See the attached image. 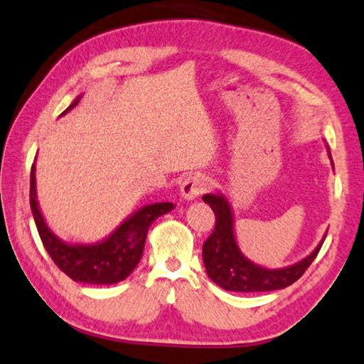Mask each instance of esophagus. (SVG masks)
Masks as SVG:
<instances>
[{
	"label": "esophagus",
	"instance_id": "1",
	"mask_svg": "<svg viewBox=\"0 0 364 364\" xmlns=\"http://www.w3.org/2000/svg\"><path fill=\"white\" fill-rule=\"evenodd\" d=\"M207 184H209V180H207L203 173L189 175L181 184V196L186 200H194L205 191Z\"/></svg>",
	"mask_w": 364,
	"mask_h": 364
}]
</instances>
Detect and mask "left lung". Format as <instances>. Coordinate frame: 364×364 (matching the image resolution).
<instances>
[{"mask_svg": "<svg viewBox=\"0 0 364 364\" xmlns=\"http://www.w3.org/2000/svg\"><path fill=\"white\" fill-rule=\"evenodd\" d=\"M326 147L328 159H331L328 146ZM203 200L209 204L215 213V228L203 246L205 272L213 284L227 291H274L295 284L299 277L306 272L326 240L327 232L322 236L319 245L314 247V251L309 252L301 261L282 269H267L264 265L252 262L241 252L238 243H236L233 209L227 196L215 191L203 196Z\"/></svg>", "mask_w": 364, "mask_h": 364, "instance_id": "left-lung-1", "label": "left lung"}]
</instances>
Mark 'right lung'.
I'll use <instances>...</instances> for the list:
<instances>
[{"label": "right lung", "mask_w": 364, "mask_h": 364, "mask_svg": "<svg viewBox=\"0 0 364 364\" xmlns=\"http://www.w3.org/2000/svg\"><path fill=\"white\" fill-rule=\"evenodd\" d=\"M79 100L80 95L61 113V117L76 107ZM36 184V161H33L31 170V207L40 240L60 270H63L69 279L80 282V284L112 285L129 277L141 261L151 225L159 217L175 209V204L171 203L144 205L139 210L132 212L129 217H126L118 225V228L113 230L102 241L90 245L68 243L55 235L53 230L45 222L37 200Z\"/></svg>", "instance_id": "right-lung-1"}]
</instances>
